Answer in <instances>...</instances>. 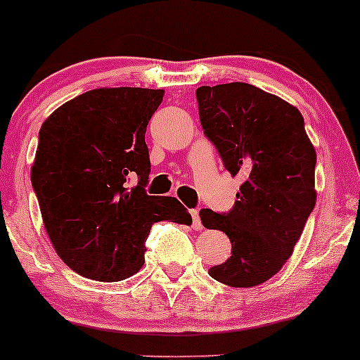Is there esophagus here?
I'll return each instance as SVG.
<instances>
[{"mask_svg": "<svg viewBox=\"0 0 360 360\" xmlns=\"http://www.w3.org/2000/svg\"><path fill=\"white\" fill-rule=\"evenodd\" d=\"M191 219H193V229L195 231H200L203 225H201V220H200V212L198 210H191Z\"/></svg>", "mask_w": 360, "mask_h": 360, "instance_id": "obj_1", "label": "esophagus"}]
</instances>
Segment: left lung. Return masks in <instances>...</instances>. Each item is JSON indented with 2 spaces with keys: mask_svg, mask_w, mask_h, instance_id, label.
I'll return each instance as SVG.
<instances>
[{
  "mask_svg": "<svg viewBox=\"0 0 360 360\" xmlns=\"http://www.w3.org/2000/svg\"><path fill=\"white\" fill-rule=\"evenodd\" d=\"M200 121L225 169L244 177L227 213L200 212L232 256L208 270L231 287L266 282L290 258L316 203V150L297 108L258 86L234 82L196 90Z\"/></svg>",
  "mask_w": 360,
  "mask_h": 360,
  "instance_id": "obj_1",
  "label": "left lung"
}]
</instances>
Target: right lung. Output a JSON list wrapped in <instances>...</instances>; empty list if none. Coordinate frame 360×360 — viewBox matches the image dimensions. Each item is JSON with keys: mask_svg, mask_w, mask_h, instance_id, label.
Listing matches in <instances>:
<instances>
[{"mask_svg": "<svg viewBox=\"0 0 360 360\" xmlns=\"http://www.w3.org/2000/svg\"><path fill=\"white\" fill-rule=\"evenodd\" d=\"M162 98L164 90L94 89L42 122L32 186L54 250L78 275L128 278L143 266L153 224L193 222L181 201L145 191V131Z\"/></svg>", "mask_w": 360, "mask_h": 360, "instance_id": "right-lung-1", "label": "right lung"}]
</instances>
